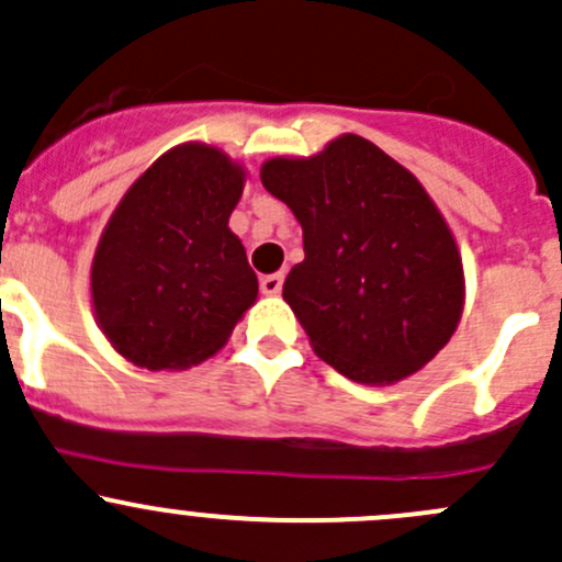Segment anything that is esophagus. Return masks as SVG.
Listing matches in <instances>:
<instances>
[{
  "label": "esophagus",
  "mask_w": 562,
  "mask_h": 562,
  "mask_svg": "<svg viewBox=\"0 0 562 562\" xmlns=\"http://www.w3.org/2000/svg\"><path fill=\"white\" fill-rule=\"evenodd\" d=\"M260 291H263L266 296H277V293L282 291V274H266L263 280H260Z\"/></svg>",
  "instance_id": "34e87169"
}]
</instances>
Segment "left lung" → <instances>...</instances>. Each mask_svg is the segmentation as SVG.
<instances>
[{
  "instance_id": "1",
  "label": "left lung",
  "mask_w": 562,
  "mask_h": 562,
  "mask_svg": "<svg viewBox=\"0 0 562 562\" xmlns=\"http://www.w3.org/2000/svg\"><path fill=\"white\" fill-rule=\"evenodd\" d=\"M260 181L302 225L282 299L317 359L364 386L427 367L459 326L464 269L422 181L353 133L313 157H271Z\"/></svg>"
}]
</instances>
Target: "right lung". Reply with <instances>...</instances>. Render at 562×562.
<instances>
[{"label":"right lung","mask_w":562,"mask_h":562,"mask_svg":"<svg viewBox=\"0 0 562 562\" xmlns=\"http://www.w3.org/2000/svg\"><path fill=\"white\" fill-rule=\"evenodd\" d=\"M247 171L220 146L187 140L157 157L108 217L89 271L111 348L146 370L212 359L258 299L228 228Z\"/></svg>","instance_id":"add662e5"}]
</instances>
